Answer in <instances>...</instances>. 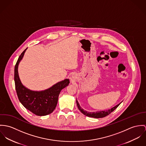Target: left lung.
<instances>
[{"instance_id": "left-lung-1", "label": "left lung", "mask_w": 146, "mask_h": 146, "mask_svg": "<svg viewBox=\"0 0 146 146\" xmlns=\"http://www.w3.org/2000/svg\"><path fill=\"white\" fill-rule=\"evenodd\" d=\"M121 102L120 103H119V104H117V105H116L115 106L112 108L111 109H109L108 110L98 111H95V112H89V111H87L83 110L81 108L80 105L79 104V103L77 101V100H76V102H77L78 108L81 111V113L83 114H84V115L87 116L91 117H94V118H102V117H105V116H108L110 113H111L114 110H115L119 106V105L121 103Z\"/></svg>"}]
</instances>
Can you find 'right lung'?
I'll use <instances>...</instances> for the list:
<instances>
[{"label":"right lung","instance_id":"right-lung-1","mask_svg":"<svg viewBox=\"0 0 146 146\" xmlns=\"http://www.w3.org/2000/svg\"><path fill=\"white\" fill-rule=\"evenodd\" d=\"M27 49L21 54L15 67L17 94L19 101L26 109L37 116H45L55 110L60 91L69 85L70 82L69 79H65L46 90L40 91L31 90L23 86L19 77L18 68Z\"/></svg>","mask_w":146,"mask_h":146}]
</instances>
